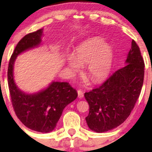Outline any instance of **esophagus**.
<instances>
[{
	"label": "esophagus",
	"mask_w": 152,
	"mask_h": 152,
	"mask_svg": "<svg viewBox=\"0 0 152 152\" xmlns=\"http://www.w3.org/2000/svg\"><path fill=\"white\" fill-rule=\"evenodd\" d=\"M77 92H78V98H80V99L83 98V91H82L81 90H78Z\"/></svg>",
	"instance_id": "1"
}]
</instances>
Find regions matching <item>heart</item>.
<instances>
[{
	"label": "heart",
	"instance_id": "1",
	"mask_svg": "<svg viewBox=\"0 0 152 152\" xmlns=\"http://www.w3.org/2000/svg\"><path fill=\"white\" fill-rule=\"evenodd\" d=\"M111 47L99 38H93L81 43L76 48L74 58L68 59L69 66L77 71L80 65H86V74L91 81L99 82L109 74L112 64Z\"/></svg>",
	"mask_w": 152,
	"mask_h": 152
}]
</instances>
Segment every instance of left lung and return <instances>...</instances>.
Listing matches in <instances>:
<instances>
[{"instance_id":"1","label":"left lung","mask_w":152,"mask_h":152,"mask_svg":"<svg viewBox=\"0 0 152 152\" xmlns=\"http://www.w3.org/2000/svg\"><path fill=\"white\" fill-rule=\"evenodd\" d=\"M126 63L100 86L84 94L89 105L86 121L92 131L103 133L116 128L134 108L144 82V61L134 40Z\"/></svg>"}]
</instances>
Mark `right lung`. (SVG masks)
I'll use <instances>...</instances> for the list:
<instances>
[{"instance_id":"right-lung-1","label":"right lung","mask_w":152,"mask_h":152,"mask_svg":"<svg viewBox=\"0 0 152 152\" xmlns=\"http://www.w3.org/2000/svg\"><path fill=\"white\" fill-rule=\"evenodd\" d=\"M42 29L26 35L15 46L9 61L8 81L13 109L28 128L43 133L53 131L64 108L77 97L76 91L67 82H53L46 89L35 94L19 90L13 80V64L17 56L41 43Z\"/></svg>"}]
</instances>
